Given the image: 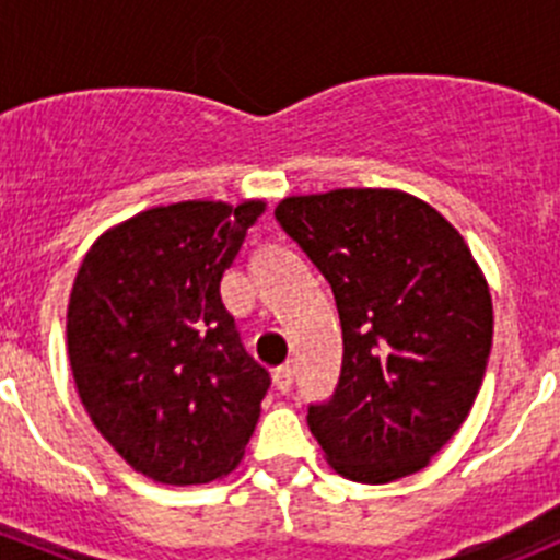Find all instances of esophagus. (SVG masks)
Masks as SVG:
<instances>
[{
  "label": "esophagus",
  "mask_w": 560,
  "mask_h": 560,
  "mask_svg": "<svg viewBox=\"0 0 560 560\" xmlns=\"http://www.w3.org/2000/svg\"><path fill=\"white\" fill-rule=\"evenodd\" d=\"M292 382H295V369L292 365H281L273 374V387L279 389L281 395H287L292 389Z\"/></svg>",
  "instance_id": "obj_1"
}]
</instances>
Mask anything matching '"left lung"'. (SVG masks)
<instances>
[{"label":"left lung","instance_id":"left-lung-1","mask_svg":"<svg viewBox=\"0 0 560 560\" xmlns=\"http://www.w3.org/2000/svg\"><path fill=\"white\" fill-rule=\"evenodd\" d=\"M284 233L336 295L338 387L308 406L336 474L387 485L417 474L455 436L482 387L493 301L453 224L400 189H330L276 206Z\"/></svg>","mask_w":560,"mask_h":560}]
</instances>
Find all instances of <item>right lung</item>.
<instances>
[{
	"label": "right lung",
	"mask_w": 560,
	"mask_h": 560,
	"mask_svg": "<svg viewBox=\"0 0 560 560\" xmlns=\"http://www.w3.org/2000/svg\"><path fill=\"white\" fill-rule=\"evenodd\" d=\"M265 200H184L105 230L67 306V354L97 431L162 485H206L246 453L270 376L219 284Z\"/></svg>",
	"instance_id": "obj_1"
}]
</instances>
